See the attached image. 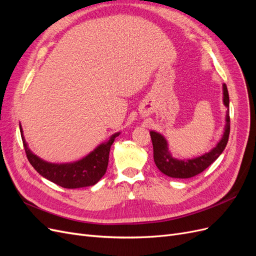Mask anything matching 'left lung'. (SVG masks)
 I'll return each mask as SVG.
<instances>
[{"mask_svg": "<svg viewBox=\"0 0 256 256\" xmlns=\"http://www.w3.org/2000/svg\"><path fill=\"white\" fill-rule=\"evenodd\" d=\"M223 102L228 108L226 126L221 141L210 152L203 156L190 160L174 159L168 148L166 138L160 134L150 131V138L154 148V161L160 171L173 178H190L202 173L210 166L226 148L230 136V98L226 84H223Z\"/></svg>", "mask_w": 256, "mask_h": 256, "instance_id": "obj_1", "label": "left lung"}]
</instances>
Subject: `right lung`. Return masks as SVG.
<instances>
[{
	"mask_svg": "<svg viewBox=\"0 0 256 256\" xmlns=\"http://www.w3.org/2000/svg\"><path fill=\"white\" fill-rule=\"evenodd\" d=\"M20 132L28 160L32 166L50 182L68 189L88 187V186H92L99 182L100 178L104 175L108 164H109L111 145L115 138L120 136V132L113 134L106 143L99 145L88 156L74 162V164H54L42 160L30 152L24 138H23L21 127Z\"/></svg>",
	"mask_w": 256,
	"mask_h": 256,
	"instance_id": "obj_1",
	"label": "right lung"
}]
</instances>
